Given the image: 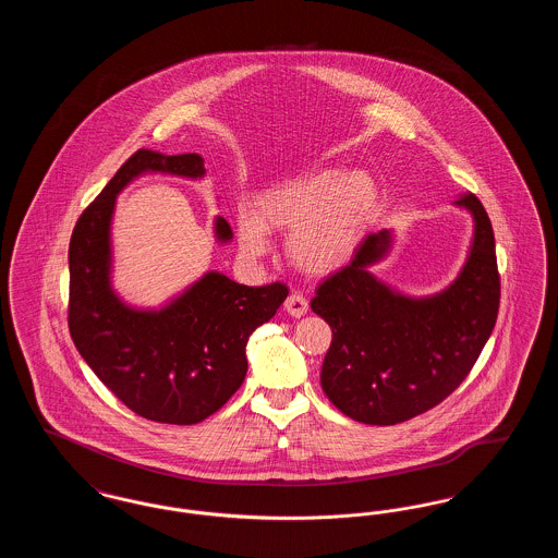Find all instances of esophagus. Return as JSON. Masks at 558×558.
Segmentation results:
<instances>
[{
    "mask_svg": "<svg viewBox=\"0 0 558 558\" xmlns=\"http://www.w3.org/2000/svg\"><path fill=\"white\" fill-rule=\"evenodd\" d=\"M284 310L291 314L292 318H301V316L307 314L310 303H307V299L303 294L292 292L291 296L284 301Z\"/></svg>",
    "mask_w": 558,
    "mask_h": 558,
    "instance_id": "34e87169",
    "label": "esophagus"
}]
</instances>
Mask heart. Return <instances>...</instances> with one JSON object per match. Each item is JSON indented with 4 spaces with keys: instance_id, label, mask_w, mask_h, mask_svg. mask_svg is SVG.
<instances>
[{
    "instance_id": "heart-1",
    "label": "heart",
    "mask_w": 558,
    "mask_h": 558,
    "mask_svg": "<svg viewBox=\"0 0 558 558\" xmlns=\"http://www.w3.org/2000/svg\"><path fill=\"white\" fill-rule=\"evenodd\" d=\"M378 186L366 171H307L240 205L236 234L248 259L269 253V232H287V257L301 271L326 276L347 266L378 211Z\"/></svg>"
}]
</instances>
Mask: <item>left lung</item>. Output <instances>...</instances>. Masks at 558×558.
<instances>
[{"label":"left lung","mask_w":558,"mask_h":558,"mask_svg":"<svg viewBox=\"0 0 558 558\" xmlns=\"http://www.w3.org/2000/svg\"><path fill=\"white\" fill-rule=\"evenodd\" d=\"M473 215L469 257L448 289L405 296L371 271L393 234L366 236L349 266L326 278L312 310L332 328L319 383L345 416L398 425L435 408L466 378L487 343L500 305L496 242L475 194L453 203Z\"/></svg>","instance_id":"8db88e82"}]
</instances>
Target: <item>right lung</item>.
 <instances>
[{"instance_id": "right-lung-1", "label": "right lung", "mask_w": 558, "mask_h": 558, "mask_svg": "<svg viewBox=\"0 0 558 558\" xmlns=\"http://www.w3.org/2000/svg\"><path fill=\"white\" fill-rule=\"evenodd\" d=\"M142 173L201 180L205 160L142 148L81 213L69 244V330L87 366L137 416L196 425L239 391L248 368L246 341L274 318L289 289L282 282L244 287L207 271L160 310L128 305L110 284V221L117 194ZM215 236L232 240L223 217L215 219Z\"/></svg>"}]
</instances>
